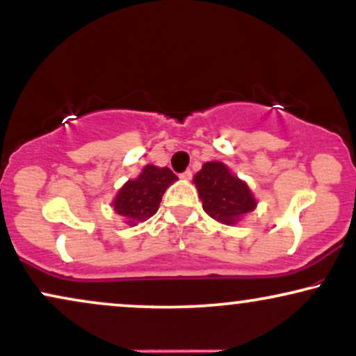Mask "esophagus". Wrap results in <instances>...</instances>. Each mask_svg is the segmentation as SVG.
Segmentation results:
<instances>
[{
	"mask_svg": "<svg viewBox=\"0 0 356 356\" xmlns=\"http://www.w3.org/2000/svg\"><path fill=\"white\" fill-rule=\"evenodd\" d=\"M191 177H193L191 170H186V172L179 173V178H181V179H191Z\"/></svg>",
	"mask_w": 356,
	"mask_h": 356,
	"instance_id": "34e87169",
	"label": "esophagus"
}]
</instances>
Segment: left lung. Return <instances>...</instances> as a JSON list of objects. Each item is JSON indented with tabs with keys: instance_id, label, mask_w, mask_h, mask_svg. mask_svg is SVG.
I'll return each mask as SVG.
<instances>
[{
	"instance_id": "left-lung-1",
	"label": "left lung",
	"mask_w": 356,
	"mask_h": 356,
	"mask_svg": "<svg viewBox=\"0 0 356 356\" xmlns=\"http://www.w3.org/2000/svg\"><path fill=\"white\" fill-rule=\"evenodd\" d=\"M202 209L216 220L233 225L254 211L256 199L245 181L233 177L222 162H207L194 177Z\"/></svg>"
}]
</instances>
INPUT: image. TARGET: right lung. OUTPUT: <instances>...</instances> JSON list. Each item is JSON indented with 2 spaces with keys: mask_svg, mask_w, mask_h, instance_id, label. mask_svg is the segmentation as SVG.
Returning <instances> with one entry per match:
<instances>
[{
  "mask_svg": "<svg viewBox=\"0 0 356 356\" xmlns=\"http://www.w3.org/2000/svg\"><path fill=\"white\" fill-rule=\"evenodd\" d=\"M175 179H177V175L170 168L145 165L143 173L138 178L129 179L120 189L118 196L113 201L116 213L128 218V223L131 225H136V222L147 220L159 211L165 189Z\"/></svg>",
  "mask_w": 356,
  "mask_h": 356,
  "instance_id": "obj_1",
  "label": "right lung"
}]
</instances>
